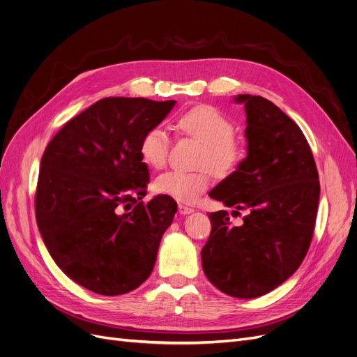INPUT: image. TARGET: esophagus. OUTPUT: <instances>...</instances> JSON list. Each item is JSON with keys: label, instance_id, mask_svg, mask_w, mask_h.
<instances>
[{"label": "esophagus", "instance_id": "esophagus-1", "mask_svg": "<svg viewBox=\"0 0 357 357\" xmlns=\"http://www.w3.org/2000/svg\"><path fill=\"white\" fill-rule=\"evenodd\" d=\"M179 213L181 214H191V213H194V208L192 207H188V205H183V204H179Z\"/></svg>", "mask_w": 357, "mask_h": 357}]
</instances>
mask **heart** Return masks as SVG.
I'll return each instance as SVG.
<instances>
[{"mask_svg":"<svg viewBox=\"0 0 357 357\" xmlns=\"http://www.w3.org/2000/svg\"><path fill=\"white\" fill-rule=\"evenodd\" d=\"M178 135L201 143L194 172L171 171L160 175L156 190L178 202H194L213 183V171L220 176H231L246 160V147L238 140L234 123L214 105L201 104L185 109L176 117ZM171 140L160 127H150L139 143V153L146 165L162 169L167 162Z\"/></svg>","mask_w":357,"mask_h":357,"instance_id":"heart-1","label":"heart"}]
</instances>
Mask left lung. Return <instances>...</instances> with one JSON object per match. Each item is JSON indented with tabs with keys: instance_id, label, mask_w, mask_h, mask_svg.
I'll list each match as a JSON object with an SVG mask.
<instances>
[{
	"instance_id": "left-lung-1",
	"label": "left lung",
	"mask_w": 357,
	"mask_h": 357,
	"mask_svg": "<svg viewBox=\"0 0 357 357\" xmlns=\"http://www.w3.org/2000/svg\"><path fill=\"white\" fill-rule=\"evenodd\" d=\"M248 114V158L210 192L248 211L238 227L227 211L210 213L211 233L201 250L210 282L234 298H257L279 287L304 260L315 227L320 181L298 124L264 97L241 93Z\"/></svg>"
}]
</instances>
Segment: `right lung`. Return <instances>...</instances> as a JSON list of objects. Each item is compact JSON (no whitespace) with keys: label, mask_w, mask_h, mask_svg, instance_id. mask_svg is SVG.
Segmentation results:
<instances>
[{"label":"right lung","mask_w":357,"mask_h":357,"mask_svg":"<svg viewBox=\"0 0 357 357\" xmlns=\"http://www.w3.org/2000/svg\"><path fill=\"white\" fill-rule=\"evenodd\" d=\"M175 102L100 100L45 150L34 195L37 227L56 265L92 292L127 294L153 271L178 204L167 195L142 201L150 176L139 143Z\"/></svg>","instance_id":"add662e5"}]
</instances>
